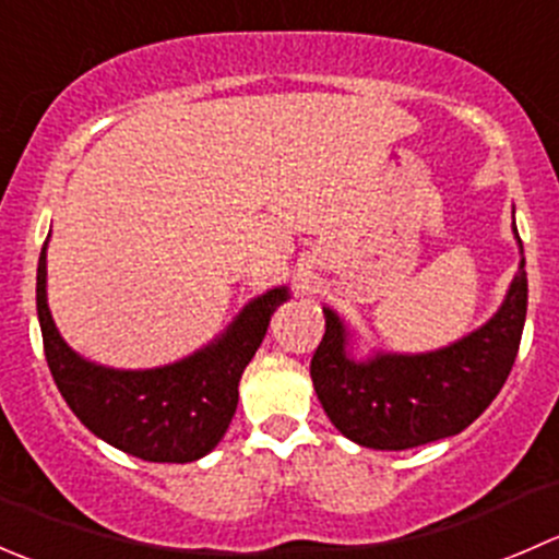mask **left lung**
Wrapping results in <instances>:
<instances>
[{
  "label": "left lung",
  "mask_w": 559,
  "mask_h": 559,
  "mask_svg": "<svg viewBox=\"0 0 559 559\" xmlns=\"http://www.w3.org/2000/svg\"><path fill=\"white\" fill-rule=\"evenodd\" d=\"M514 238L522 253L516 227ZM524 316V257L492 319L436 352H373L357 359L346 321L324 308L326 330L311 359L321 408L348 441L381 452L452 438L473 425L503 389L520 352Z\"/></svg>",
  "instance_id": "1"
}]
</instances>
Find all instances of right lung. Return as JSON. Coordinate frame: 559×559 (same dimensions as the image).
Here are the masks:
<instances>
[{"label": "right lung", "mask_w": 559, "mask_h": 559, "mask_svg": "<svg viewBox=\"0 0 559 559\" xmlns=\"http://www.w3.org/2000/svg\"><path fill=\"white\" fill-rule=\"evenodd\" d=\"M286 300L289 286H275L189 357L162 368L118 370L81 357L56 330L48 308V240L37 264V319L61 397L94 436L145 462H194L218 447L238 408L240 376L262 346L270 316Z\"/></svg>", "instance_id": "add662e5"}]
</instances>
